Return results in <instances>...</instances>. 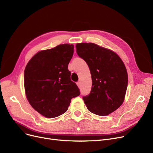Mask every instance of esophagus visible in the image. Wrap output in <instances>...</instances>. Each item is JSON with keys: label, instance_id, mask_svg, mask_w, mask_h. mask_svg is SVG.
<instances>
[{"label": "esophagus", "instance_id": "1", "mask_svg": "<svg viewBox=\"0 0 153 153\" xmlns=\"http://www.w3.org/2000/svg\"><path fill=\"white\" fill-rule=\"evenodd\" d=\"M77 86L79 87V88H81V82H79V81H78L77 82Z\"/></svg>", "mask_w": 153, "mask_h": 153}]
</instances>
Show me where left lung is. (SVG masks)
<instances>
[{"label": "left lung", "mask_w": 153, "mask_h": 153, "mask_svg": "<svg viewBox=\"0 0 153 153\" xmlns=\"http://www.w3.org/2000/svg\"><path fill=\"white\" fill-rule=\"evenodd\" d=\"M76 52L87 63L92 78L89 94L83 97L89 111L100 116L114 112L122 105L128 75L123 61L113 51L93 43L76 45Z\"/></svg>", "instance_id": "1"}]
</instances>
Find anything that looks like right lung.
Instances as JSON below:
<instances>
[{
  "mask_svg": "<svg viewBox=\"0 0 153 153\" xmlns=\"http://www.w3.org/2000/svg\"><path fill=\"white\" fill-rule=\"evenodd\" d=\"M73 53V45L61 44L38 52L26 66L24 84L27 100L45 117L64 114L71 99L80 94L68 69Z\"/></svg>",
  "mask_w": 153,
  "mask_h": 153,
  "instance_id": "add662e5",
  "label": "right lung"
}]
</instances>
